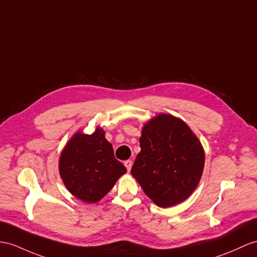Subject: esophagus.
Listing matches in <instances>:
<instances>
[{
	"mask_svg": "<svg viewBox=\"0 0 257 257\" xmlns=\"http://www.w3.org/2000/svg\"><path fill=\"white\" fill-rule=\"evenodd\" d=\"M132 165H133L132 160H125L124 161V166H125V168L127 169V171L131 170V168H132Z\"/></svg>",
	"mask_w": 257,
	"mask_h": 257,
	"instance_id": "1",
	"label": "esophagus"
}]
</instances>
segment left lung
Instances as JSON below:
<instances>
[{"instance_id": "left-lung-1", "label": "left lung", "mask_w": 257, "mask_h": 257, "mask_svg": "<svg viewBox=\"0 0 257 257\" xmlns=\"http://www.w3.org/2000/svg\"><path fill=\"white\" fill-rule=\"evenodd\" d=\"M141 152L131 173L143 191L159 207L182 203L202 178L205 153L187 124L161 113L142 130Z\"/></svg>"}]
</instances>
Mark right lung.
Returning a JSON list of instances; mask_svg holds the SVG:
<instances>
[{
    "instance_id": "add662e5",
    "label": "right lung",
    "mask_w": 257,
    "mask_h": 257,
    "mask_svg": "<svg viewBox=\"0 0 257 257\" xmlns=\"http://www.w3.org/2000/svg\"><path fill=\"white\" fill-rule=\"evenodd\" d=\"M59 170L70 193L91 204L107 195L126 168L115 159L104 131L97 127L91 135L74 134L62 150Z\"/></svg>"
}]
</instances>
